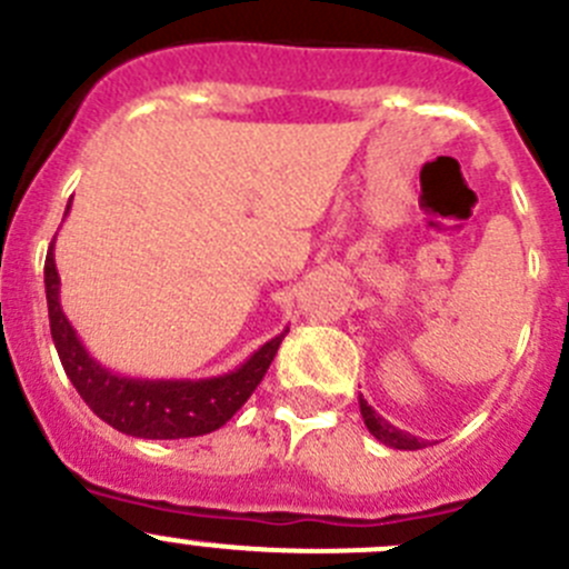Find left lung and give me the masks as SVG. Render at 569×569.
<instances>
[{
  "label": "left lung",
  "mask_w": 569,
  "mask_h": 569,
  "mask_svg": "<svg viewBox=\"0 0 569 569\" xmlns=\"http://www.w3.org/2000/svg\"><path fill=\"white\" fill-rule=\"evenodd\" d=\"M358 406H361V417H363V425L369 428V433H372L378 442H383L386 448H395V450H419L422 448V439L411 437V433L400 431V428H395L391 422H386L383 417H380L378 411H375L372 406H369L367 400H363L361 395H358Z\"/></svg>",
  "instance_id": "1"
}]
</instances>
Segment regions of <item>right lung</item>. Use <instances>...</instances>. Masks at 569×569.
Listing matches in <instances>:
<instances>
[{
  "instance_id": "obj_1",
  "label": "right lung",
  "mask_w": 569,
  "mask_h": 569,
  "mask_svg": "<svg viewBox=\"0 0 569 569\" xmlns=\"http://www.w3.org/2000/svg\"><path fill=\"white\" fill-rule=\"evenodd\" d=\"M69 208L71 202L66 206V213ZM52 247H49L47 263H43V286H47L54 350L86 406L110 428L127 433V437L189 439L222 428L261 383L280 341L289 333L286 328L283 333L258 347L233 372L213 375V378L150 380L113 372L82 347L80 336L60 308V278Z\"/></svg>"
}]
</instances>
